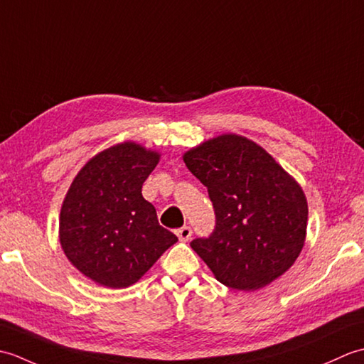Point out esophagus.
<instances>
[{
    "label": "esophagus",
    "mask_w": 364,
    "mask_h": 364,
    "mask_svg": "<svg viewBox=\"0 0 364 364\" xmlns=\"http://www.w3.org/2000/svg\"><path fill=\"white\" fill-rule=\"evenodd\" d=\"M176 236H178V239H180V241H183V242H188L189 239H191V236H192V230H191V227H181V228H178L176 230Z\"/></svg>",
    "instance_id": "obj_1"
}]
</instances>
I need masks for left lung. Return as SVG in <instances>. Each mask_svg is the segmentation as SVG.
Masks as SVG:
<instances>
[{"instance_id":"obj_1","label":"left lung","mask_w":364,"mask_h":364,"mask_svg":"<svg viewBox=\"0 0 364 364\" xmlns=\"http://www.w3.org/2000/svg\"><path fill=\"white\" fill-rule=\"evenodd\" d=\"M206 186L215 227L191 242L218 280L257 291L283 275L301 252L308 205L304 191L259 145L222 134L183 156Z\"/></svg>"}]
</instances>
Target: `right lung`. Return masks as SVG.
<instances>
[{
	"mask_svg": "<svg viewBox=\"0 0 364 364\" xmlns=\"http://www.w3.org/2000/svg\"><path fill=\"white\" fill-rule=\"evenodd\" d=\"M159 153L123 142L95 154L60 208L59 241L68 261L106 288L136 283L178 237L162 228L142 184Z\"/></svg>",
	"mask_w": 364,
	"mask_h": 364,
	"instance_id": "1",
	"label": "right lung"
}]
</instances>
